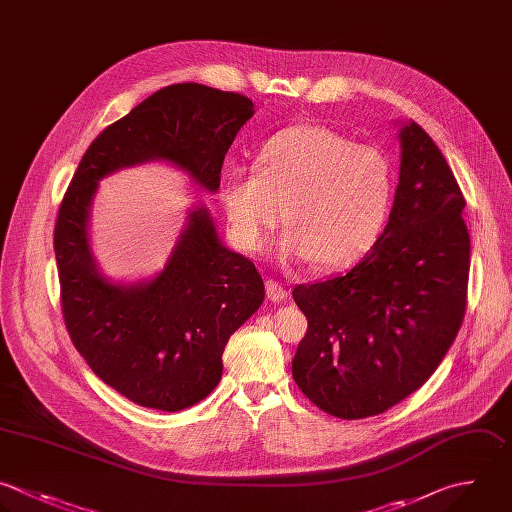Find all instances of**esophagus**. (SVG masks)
Listing matches in <instances>:
<instances>
[{"instance_id": "1", "label": "esophagus", "mask_w": 512, "mask_h": 512, "mask_svg": "<svg viewBox=\"0 0 512 512\" xmlns=\"http://www.w3.org/2000/svg\"><path fill=\"white\" fill-rule=\"evenodd\" d=\"M288 294H290V290L284 284H280L276 280H266V296L272 302H282L288 298Z\"/></svg>"}]
</instances>
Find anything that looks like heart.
<instances>
[{
    "label": "heart",
    "mask_w": 512,
    "mask_h": 512,
    "mask_svg": "<svg viewBox=\"0 0 512 512\" xmlns=\"http://www.w3.org/2000/svg\"><path fill=\"white\" fill-rule=\"evenodd\" d=\"M396 196L392 160L376 146L324 126H296L272 136L254 172L230 170L220 188L236 244L262 250L284 220L282 252L322 268L358 262L380 240Z\"/></svg>",
    "instance_id": "b5f03b06"
}]
</instances>
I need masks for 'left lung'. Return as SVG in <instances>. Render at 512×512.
Wrapping results in <instances>:
<instances>
[{"label":"left lung","mask_w":512,"mask_h":512,"mask_svg":"<svg viewBox=\"0 0 512 512\" xmlns=\"http://www.w3.org/2000/svg\"><path fill=\"white\" fill-rule=\"evenodd\" d=\"M398 138L400 178L380 240L346 274L292 290L308 318L292 376L318 408L344 420L380 414L418 390L466 310L464 196L416 122L402 124Z\"/></svg>","instance_id":"1"}]
</instances>
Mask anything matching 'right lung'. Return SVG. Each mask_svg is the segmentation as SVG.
I'll return each instance as SVG.
<instances>
[{"label":"right lung","mask_w":512,"mask_h":512,"mask_svg":"<svg viewBox=\"0 0 512 512\" xmlns=\"http://www.w3.org/2000/svg\"><path fill=\"white\" fill-rule=\"evenodd\" d=\"M252 116L242 94L162 88L90 144L60 204L54 250L66 328L94 374L140 406L176 412L206 398L222 378L228 338L260 308L264 282L252 260L222 244L208 210L194 208L154 280L114 284L88 240L98 182L166 160L216 192L226 152Z\"/></svg>","instance_id":"obj_1"}]
</instances>
